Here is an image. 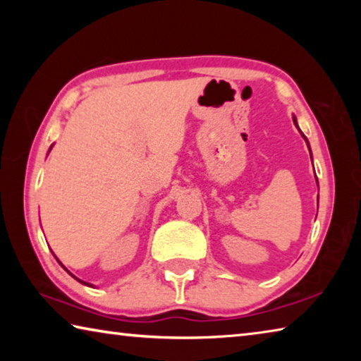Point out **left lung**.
<instances>
[{
    "instance_id": "left-lung-1",
    "label": "left lung",
    "mask_w": 361,
    "mask_h": 361,
    "mask_svg": "<svg viewBox=\"0 0 361 361\" xmlns=\"http://www.w3.org/2000/svg\"><path fill=\"white\" fill-rule=\"evenodd\" d=\"M293 122H295V126L298 127V130H299V132H301V129H299V126H298L296 116H293ZM301 135H302V138L305 140V143H307V148H309V151H310V146H309V142H307V138H305V135H304V133H302V132H301ZM310 157H312V152H310ZM317 185H319V181H317Z\"/></svg>"
}]
</instances>
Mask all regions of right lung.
Masks as SVG:
<instances>
[{
  "instance_id": "right-lung-1",
  "label": "right lung",
  "mask_w": 361,
  "mask_h": 361,
  "mask_svg": "<svg viewBox=\"0 0 361 361\" xmlns=\"http://www.w3.org/2000/svg\"><path fill=\"white\" fill-rule=\"evenodd\" d=\"M52 146H54V145H51V148H49V151H47V154H49V152H51V149H52ZM54 256H56V255H54ZM56 259H57V256H56ZM57 261H59V259H57ZM59 264H60V266H62V267L65 269V271H66V272H68V274H70V276H71L73 279H76L79 283H82V285H87V286H92V285H90V283H87V282H84V280H81V279H78V277H75V276H73V274H71V272L68 271V269H66V267H65V266H63V264H62V262H60V261H59Z\"/></svg>"
}]
</instances>
